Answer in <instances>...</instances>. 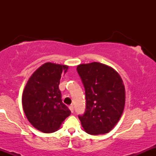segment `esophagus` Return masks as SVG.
Listing matches in <instances>:
<instances>
[{"label": "esophagus", "instance_id": "esophagus-1", "mask_svg": "<svg viewBox=\"0 0 156 156\" xmlns=\"http://www.w3.org/2000/svg\"><path fill=\"white\" fill-rule=\"evenodd\" d=\"M69 109H70L71 112L73 113V112H74V107H73V106H72V105H71V106H69Z\"/></svg>", "mask_w": 156, "mask_h": 156}]
</instances>
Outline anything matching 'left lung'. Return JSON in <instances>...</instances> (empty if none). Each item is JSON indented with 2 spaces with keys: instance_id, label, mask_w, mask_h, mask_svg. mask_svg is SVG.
Returning a JSON list of instances; mask_svg holds the SVG:
<instances>
[{
  "instance_id": "left-lung-1",
  "label": "left lung",
  "mask_w": 156,
  "mask_h": 156,
  "mask_svg": "<svg viewBox=\"0 0 156 156\" xmlns=\"http://www.w3.org/2000/svg\"><path fill=\"white\" fill-rule=\"evenodd\" d=\"M77 71L85 88L86 110L78 116L84 131L107 133L119 122L125 105V88L120 75L100 62L80 64Z\"/></svg>"
}]
</instances>
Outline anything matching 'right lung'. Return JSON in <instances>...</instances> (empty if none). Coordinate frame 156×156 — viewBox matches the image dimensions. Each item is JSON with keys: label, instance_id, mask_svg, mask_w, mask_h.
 I'll use <instances>...</instances> for the list:
<instances>
[{"label": "right lung", "instance_id": "obj_1", "mask_svg": "<svg viewBox=\"0 0 156 156\" xmlns=\"http://www.w3.org/2000/svg\"><path fill=\"white\" fill-rule=\"evenodd\" d=\"M68 69V66L46 62L34 71L24 88L22 104L26 118L43 133L57 130L71 114L59 89L61 75Z\"/></svg>", "mask_w": 156, "mask_h": 156}]
</instances>
